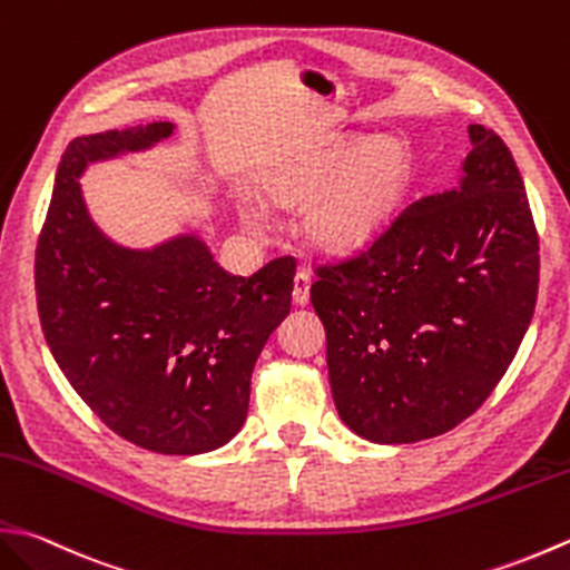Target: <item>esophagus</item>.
I'll return each instance as SVG.
<instances>
[{
	"mask_svg": "<svg viewBox=\"0 0 570 570\" xmlns=\"http://www.w3.org/2000/svg\"><path fill=\"white\" fill-rule=\"evenodd\" d=\"M294 304L306 306L311 301V276L306 272H298L294 278Z\"/></svg>",
	"mask_w": 570,
	"mask_h": 570,
	"instance_id": "34e87169",
	"label": "esophagus"
}]
</instances>
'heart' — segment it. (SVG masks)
Wrapping results in <instances>:
<instances>
[{
  "instance_id": "obj_1",
  "label": "heart",
  "mask_w": 570,
  "mask_h": 570,
  "mask_svg": "<svg viewBox=\"0 0 570 570\" xmlns=\"http://www.w3.org/2000/svg\"><path fill=\"white\" fill-rule=\"evenodd\" d=\"M415 183V160L395 136L323 138L288 155L264 175V195L276 205H301L306 237L326 254L367 249L393 225ZM242 225L264 232L272 212L254 197L239 209Z\"/></svg>"
}]
</instances>
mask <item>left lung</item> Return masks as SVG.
Instances as JSON below:
<instances>
[{"label":"left lung","mask_w":570,"mask_h":570,"mask_svg":"<svg viewBox=\"0 0 570 570\" xmlns=\"http://www.w3.org/2000/svg\"><path fill=\"white\" fill-rule=\"evenodd\" d=\"M466 132L456 185L412 203L311 286L333 403L363 440L410 444L456 428L527 336L539 292L527 189L497 132Z\"/></svg>","instance_id":"8db88e82"}]
</instances>
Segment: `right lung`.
Wrapping results in <instances>:
<instances>
[{
    "label": "right lung",
    "instance_id": "1",
    "mask_svg": "<svg viewBox=\"0 0 570 570\" xmlns=\"http://www.w3.org/2000/svg\"><path fill=\"white\" fill-rule=\"evenodd\" d=\"M173 130L155 120L71 140L33 274L43 336L83 403L142 450L203 454L247 420L254 363L292 311L296 262L232 276L197 229L126 247L96 225L88 165L153 150Z\"/></svg>",
    "mask_w": 570,
    "mask_h": 570
}]
</instances>
